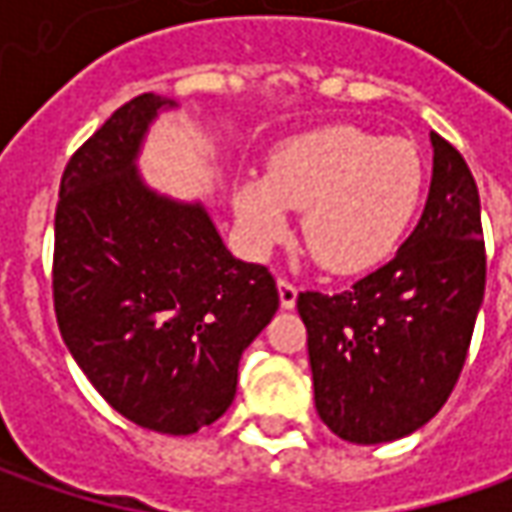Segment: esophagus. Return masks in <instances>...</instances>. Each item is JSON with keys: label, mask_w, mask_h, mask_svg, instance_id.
Segmentation results:
<instances>
[{"label": "esophagus", "mask_w": 512, "mask_h": 512, "mask_svg": "<svg viewBox=\"0 0 512 512\" xmlns=\"http://www.w3.org/2000/svg\"><path fill=\"white\" fill-rule=\"evenodd\" d=\"M296 296H299V287L293 285L290 279H279V299H282V307H293L296 305Z\"/></svg>", "instance_id": "esophagus-1"}]
</instances>
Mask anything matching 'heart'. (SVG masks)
<instances>
[{"label": "heart", "mask_w": 512, "mask_h": 512, "mask_svg": "<svg viewBox=\"0 0 512 512\" xmlns=\"http://www.w3.org/2000/svg\"><path fill=\"white\" fill-rule=\"evenodd\" d=\"M424 165L413 142L362 128H322L270 156L265 182L236 193L253 239L285 233L288 210H302V239L327 270L353 273L384 262L422 202Z\"/></svg>", "instance_id": "obj_1"}]
</instances>
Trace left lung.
Returning <instances> with one entry per match:
<instances>
[{"label":"left lung","instance_id":"1","mask_svg":"<svg viewBox=\"0 0 512 512\" xmlns=\"http://www.w3.org/2000/svg\"><path fill=\"white\" fill-rule=\"evenodd\" d=\"M419 225L390 262L342 293H299L319 419L344 442L382 444L427 424L462 376L482 307L479 187L439 133Z\"/></svg>","mask_w":512,"mask_h":512}]
</instances>
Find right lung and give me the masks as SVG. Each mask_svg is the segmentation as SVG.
I'll return each mask as SVG.
<instances>
[{
    "label": "right lung",
    "instance_id": "right-lung-1",
    "mask_svg": "<svg viewBox=\"0 0 512 512\" xmlns=\"http://www.w3.org/2000/svg\"><path fill=\"white\" fill-rule=\"evenodd\" d=\"M142 93L76 150L53 219V310L70 356L125 419L168 436L213 424L239 359L279 307L265 265L236 259L199 205L156 196L133 159L156 110Z\"/></svg>",
    "mask_w": 512,
    "mask_h": 512
}]
</instances>
